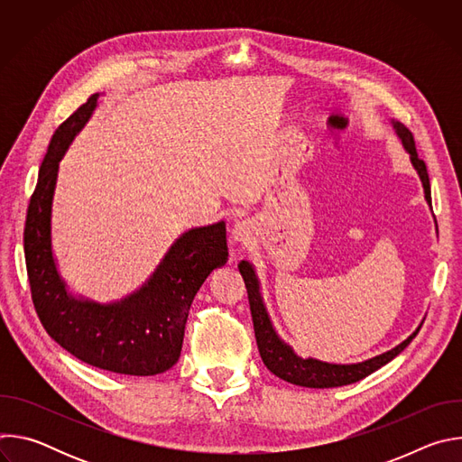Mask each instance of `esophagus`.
Returning a JSON list of instances; mask_svg holds the SVG:
<instances>
[{"instance_id":"esophagus-1","label":"esophagus","mask_w":462,"mask_h":462,"mask_svg":"<svg viewBox=\"0 0 462 462\" xmlns=\"http://www.w3.org/2000/svg\"><path fill=\"white\" fill-rule=\"evenodd\" d=\"M234 239L239 243H248L252 239V225L248 221H241L234 228Z\"/></svg>"}]
</instances>
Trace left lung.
I'll use <instances>...</instances> for the list:
<instances>
[{
  "label": "left lung",
  "mask_w": 462,
  "mask_h": 462,
  "mask_svg": "<svg viewBox=\"0 0 462 462\" xmlns=\"http://www.w3.org/2000/svg\"><path fill=\"white\" fill-rule=\"evenodd\" d=\"M394 129H397L399 137L402 139L404 148L410 152L411 162L415 166V170L420 175L422 186H424V193H426V201L431 205V188H430V177H428V170H426V162L422 159H419L417 155V148H415V139L411 131L401 124L394 122ZM239 273L245 280V287L248 292V303H250V312H252V321H254V333H255V342H257V349L259 355L263 358V364H265L276 376L296 383V385H303V387H340V385H347V383H355L365 376H369L371 373H374L376 369H380L382 365H385L387 362H391L394 356L401 355L410 342L417 337V333L420 331V327L417 331L404 340L401 346H397L394 349L374 356L371 360H365L362 364H353V365H335V364H325V362H318L312 358H300L292 353V349L289 346H285L278 335L274 333L273 323L269 319V314L263 307L261 296H259V285L254 274V269L250 267V263L241 261L239 263Z\"/></svg>",
  "instance_id": "1"
}]
</instances>
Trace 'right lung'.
<instances>
[{
    "mask_svg": "<svg viewBox=\"0 0 462 462\" xmlns=\"http://www.w3.org/2000/svg\"><path fill=\"white\" fill-rule=\"evenodd\" d=\"M97 98L91 95L58 125L40 166L23 230L31 298L47 335L79 360L120 374L152 376L179 360L189 305L208 274L228 259L226 228L221 221L182 234L150 282L118 303L71 298L51 252V205L58 162L91 116Z\"/></svg>",
    "mask_w": 462,
    "mask_h": 462,
    "instance_id": "add662e5",
    "label": "right lung"
}]
</instances>
